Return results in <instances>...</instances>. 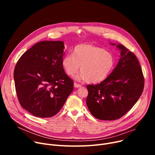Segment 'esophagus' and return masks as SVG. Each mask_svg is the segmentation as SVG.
I'll list each match as a JSON object with an SVG mask.
<instances>
[{"mask_svg": "<svg viewBox=\"0 0 155 155\" xmlns=\"http://www.w3.org/2000/svg\"><path fill=\"white\" fill-rule=\"evenodd\" d=\"M74 87H75V88H80V87H82V85L78 84H77V83H74Z\"/></svg>", "mask_w": 155, "mask_h": 155, "instance_id": "obj_1", "label": "esophagus"}]
</instances>
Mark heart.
<instances>
[{"mask_svg": "<svg viewBox=\"0 0 155 155\" xmlns=\"http://www.w3.org/2000/svg\"><path fill=\"white\" fill-rule=\"evenodd\" d=\"M115 65L114 56L104 48L91 44H80L73 49V54L62 59V66L69 76L75 75L80 67L78 80H87L92 84L100 83L110 74Z\"/></svg>", "mask_w": 155, "mask_h": 155, "instance_id": "b5f03b06", "label": "heart"}]
</instances>
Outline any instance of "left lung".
<instances>
[{
    "label": "left lung",
    "instance_id": "8db88e82",
    "mask_svg": "<svg viewBox=\"0 0 155 155\" xmlns=\"http://www.w3.org/2000/svg\"><path fill=\"white\" fill-rule=\"evenodd\" d=\"M116 46L120 50V58L116 68L100 84L87 86V107L92 116L100 120H112L123 117L143 91L144 79L136 56L123 45Z\"/></svg>",
    "mask_w": 155,
    "mask_h": 155
}]
</instances>
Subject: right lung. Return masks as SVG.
<instances>
[{
    "mask_svg": "<svg viewBox=\"0 0 155 155\" xmlns=\"http://www.w3.org/2000/svg\"><path fill=\"white\" fill-rule=\"evenodd\" d=\"M64 43L43 41L24 53L14 71L21 106L38 117H51L63 106L73 90V80L62 66Z\"/></svg>",
    "mask_w": 155,
    "mask_h": 155,
    "instance_id": "1",
    "label": "right lung"
}]
</instances>
